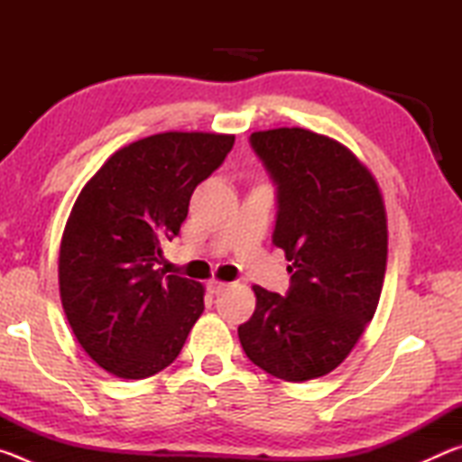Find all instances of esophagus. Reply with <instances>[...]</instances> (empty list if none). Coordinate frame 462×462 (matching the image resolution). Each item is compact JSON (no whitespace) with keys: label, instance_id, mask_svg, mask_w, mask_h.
Segmentation results:
<instances>
[{"label":"esophagus","instance_id":"34e87169","mask_svg":"<svg viewBox=\"0 0 462 462\" xmlns=\"http://www.w3.org/2000/svg\"><path fill=\"white\" fill-rule=\"evenodd\" d=\"M230 283H226V281H220V279H209V283H208V289L212 293H222L226 287H228Z\"/></svg>","mask_w":462,"mask_h":462}]
</instances>
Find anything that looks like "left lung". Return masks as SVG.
<instances>
[{"mask_svg":"<svg viewBox=\"0 0 462 462\" xmlns=\"http://www.w3.org/2000/svg\"><path fill=\"white\" fill-rule=\"evenodd\" d=\"M250 143L279 185L273 245L291 263V287L281 297L253 285L256 308L238 338L273 377H324L377 311L387 269L385 201L371 171L330 136L275 128L253 132Z\"/></svg>","mask_w":462,"mask_h":462,"instance_id":"obj_1","label":"left lung"}]
</instances>
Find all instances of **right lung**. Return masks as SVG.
Masks as SVG:
<instances>
[{
	"label": "right lung",
	"instance_id": "add662e5",
	"mask_svg": "<svg viewBox=\"0 0 462 462\" xmlns=\"http://www.w3.org/2000/svg\"><path fill=\"white\" fill-rule=\"evenodd\" d=\"M232 144V134L209 132L140 138L109 156L75 199L59 250L62 310L85 353L116 377L165 369L203 314L206 287L154 263Z\"/></svg>",
	"mask_w": 462,
	"mask_h": 462
}]
</instances>
